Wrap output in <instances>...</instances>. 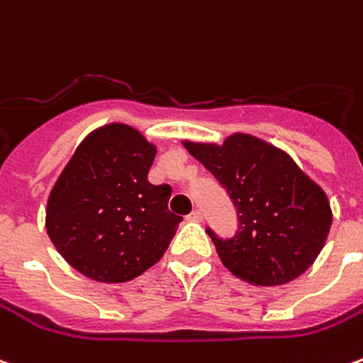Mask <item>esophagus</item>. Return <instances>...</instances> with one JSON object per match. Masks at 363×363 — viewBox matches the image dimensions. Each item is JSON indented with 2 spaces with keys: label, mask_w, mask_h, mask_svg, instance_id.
I'll return each instance as SVG.
<instances>
[{
  "label": "esophagus",
  "mask_w": 363,
  "mask_h": 363,
  "mask_svg": "<svg viewBox=\"0 0 363 363\" xmlns=\"http://www.w3.org/2000/svg\"><path fill=\"white\" fill-rule=\"evenodd\" d=\"M189 220H190V222H202V212H200L199 208L190 212V214H189Z\"/></svg>",
  "instance_id": "esophagus-1"
}]
</instances>
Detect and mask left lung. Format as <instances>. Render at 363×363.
<instances>
[{
	"label": "left lung",
	"mask_w": 363,
	"mask_h": 363,
	"mask_svg": "<svg viewBox=\"0 0 363 363\" xmlns=\"http://www.w3.org/2000/svg\"><path fill=\"white\" fill-rule=\"evenodd\" d=\"M238 208V232L220 238L206 228L224 267L252 285H285L303 275L330 232V202L277 147L245 133L222 145L184 141Z\"/></svg>",
	"instance_id": "8db88e82"
}]
</instances>
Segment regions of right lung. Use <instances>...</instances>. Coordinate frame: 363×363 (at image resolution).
<instances>
[{"mask_svg": "<svg viewBox=\"0 0 363 363\" xmlns=\"http://www.w3.org/2000/svg\"><path fill=\"white\" fill-rule=\"evenodd\" d=\"M157 149L138 129L92 131L50 190L47 234L86 277L125 283L163 257L182 218L169 212L171 186L151 184Z\"/></svg>", "mask_w": 363, "mask_h": 363, "instance_id": "right-lung-1", "label": "right lung"}]
</instances>
